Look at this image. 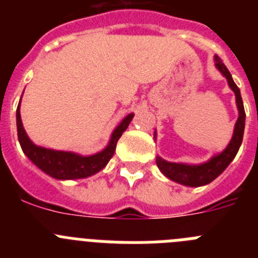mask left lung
I'll list each match as a JSON object with an SVG mask.
<instances>
[{"label":"left lung","mask_w":258,"mask_h":258,"mask_svg":"<svg viewBox=\"0 0 258 258\" xmlns=\"http://www.w3.org/2000/svg\"><path fill=\"white\" fill-rule=\"evenodd\" d=\"M214 61H216L214 64L218 68V71L226 77L227 83H229V86L231 88L232 92L235 93L236 106H238L239 111V117L235 122V127H234V133H232V138L230 143L221 154L214 155L207 163L198 164V165L169 163V161L164 160L161 157H156L157 168L161 170V173L165 177L177 182V183L184 184V186H191V187L204 186V184L211 183L213 179L217 178L218 175L229 166V164L234 160V157L236 156L239 147L241 145V141H243V134H244L245 111L244 106H243V101H241L240 90L236 86V84L234 83L231 74L229 72L226 66L223 64L220 56L214 55Z\"/></svg>","instance_id":"left-lung-1"}]
</instances>
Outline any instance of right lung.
Returning <instances> with one entry per match:
<instances>
[{
    "instance_id": "add662e5",
    "label": "right lung",
    "mask_w": 258,
    "mask_h": 258,
    "mask_svg": "<svg viewBox=\"0 0 258 258\" xmlns=\"http://www.w3.org/2000/svg\"><path fill=\"white\" fill-rule=\"evenodd\" d=\"M133 113H129L126 117L122 118V121L113 131L106 149L102 150L101 152L90 155V156H83V155L75 154V152L58 151V150L45 149L41 146H36L29 140L24 127H23L19 102V106L17 108L18 140H19L23 152L27 155L29 160L52 178L61 179V181L86 178V177H90L102 170L108 164L111 157L115 154L116 143H117L118 138L126 131V127L133 120Z\"/></svg>"
}]
</instances>
